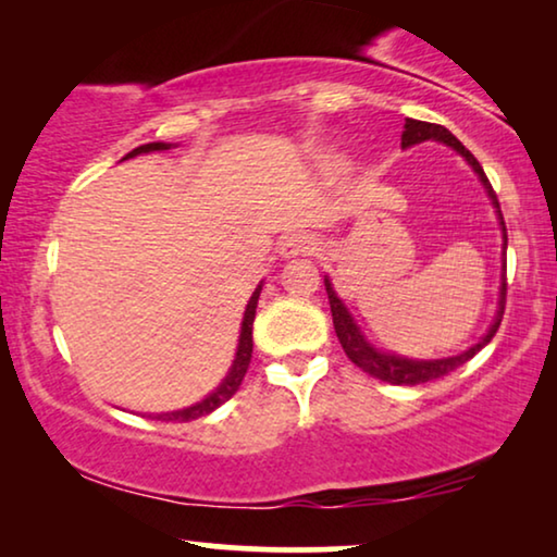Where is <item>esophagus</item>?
<instances>
[{"label":"esophagus","mask_w":557,"mask_h":557,"mask_svg":"<svg viewBox=\"0 0 557 557\" xmlns=\"http://www.w3.org/2000/svg\"><path fill=\"white\" fill-rule=\"evenodd\" d=\"M315 242L310 239L308 234H287L283 242H280V255L285 259L300 257V255H313Z\"/></svg>","instance_id":"1"}]
</instances>
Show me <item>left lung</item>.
<instances>
[{
	"instance_id": "1",
	"label": "left lung",
	"mask_w": 557,
	"mask_h": 557,
	"mask_svg": "<svg viewBox=\"0 0 557 557\" xmlns=\"http://www.w3.org/2000/svg\"><path fill=\"white\" fill-rule=\"evenodd\" d=\"M425 139H435V143H443V145L454 147V150L458 154H463L466 162H469V165L473 168V173L479 175V181L484 183L488 198H492V203H494V209H496V216H499L504 249H507V226H504V216H502V211H499V198H496L492 183H488V177L484 173V168L479 165V160L473 158V154L466 150V147L458 143V139L450 135L446 127H441V124L418 122V119H405L403 147L420 145V143H425ZM504 274H507V259H504ZM504 274H502V290H499V313H496L492 329H488L486 336L481 338L476 346H471L469 351H463V354H458V356H448V359H433V361H414V359H405V356L376 351V348L369 344L364 336H361V331L356 329L354 318L348 315L346 306L338 300V295L331 287L329 277H325V293H329V302H331L333 329H336V336L341 341V346H344V351H346L348 359H351L359 369H364L367 374H372L374 380H382V382H389V384H410V387H412V384H422V382H430V380H441V376L456 372L458 367H463L466 361L473 359V356H476L481 348H484L488 341L494 338V333L499 331V323H502V315H504V298H507V277H504Z\"/></svg>"
}]
</instances>
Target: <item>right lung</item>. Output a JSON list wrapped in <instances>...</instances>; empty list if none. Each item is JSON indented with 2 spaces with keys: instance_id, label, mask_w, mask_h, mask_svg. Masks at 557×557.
<instances>
[{
  "instance_id": "add662e5",
  "label": "right lung",
  "mask_w": 557,
  "mask_h": 557,
  "mask_svg": "<svg viewBox=\"0 0 557 557\" xmlns=\"http://www.w3.org/2000/svg\"><path fill=\"white\" fill-rule=\"evenodd\" d=\"M162 150H170V145L165 143H150V145H139L137 150H132L127 158H137V154L143 152H162ZM259 293H262V285L257 287L255 295H251L249 302H247V310H244V321H242V333H239V348H236V359L232 369H228L226 380L219 384L216 389L211 392L209 397L201 399V403L185 407V410H175V412H160L154 414L158 420H165V422H188V420H198L203 418V414H209L216 410V407H221L224 403H228L236 395V389L242 387V380L244 374H247L249 369V361H251V325H255V313H257V300H259Z\"/></svg>"
}]
</instances>
